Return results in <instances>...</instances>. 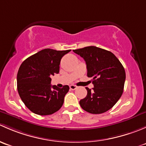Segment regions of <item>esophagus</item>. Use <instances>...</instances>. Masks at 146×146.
Instances as JSON below:
<instances>
[{
	"instance_id": "obj_1",
	"label": "esophagus",
	"mask_w": 146,
	"mask_h": 146,
	"mask_svg": "<svg viewBox=\"0 0 146 146\" xmlns=\"http://www.w3.org/2000/svg\"><path fill=\"white\" fill-rule=\"evenodd\" d=\"M69 87H70V89L72 90H76L78 88V87L74 85H70Z\"/></svg>"
}]
</instances>
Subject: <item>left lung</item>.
Wrapping results in <instances>:
<instances>
[{
    "instance_id": "left-lung-1",
    "label": "left lung",
    "mask_w": 146,
    "mask_h": 146,
    "mask_svg": "<svg viewBox=\"0 0 146 146\" xmlns=\"http://www.w3.org/2000/svg\"><path fill=\"white\" fill-rule=\"evenodd\" d=\"M86 63L88 77L94 88H86L88 94L80 105L91 114H102L111 108L121 96L126 73L119 60L111 51L90 46L73 50Z\"/></svg>"
}]
</instances>
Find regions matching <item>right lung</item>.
Here are the masks:
<instances>
[{
	"instance_id": "1",
	"label": "right lung",
	"mask_w": 146,
	"mask_h": 146,
	"mask_svg": "<svg viewBox=\"0 0 146 146\" xmlns=\"http://www.w3.org/2000/svg\"><path fill=\"white\" fill-rule=\"evenodd\" d=\"M70 50L45 48L25 60L17 72L19 95L26 107L39 115H50L61 109L68 85H51V77L59 73L61 59Z\"/></svg>"
}]
</instances>
